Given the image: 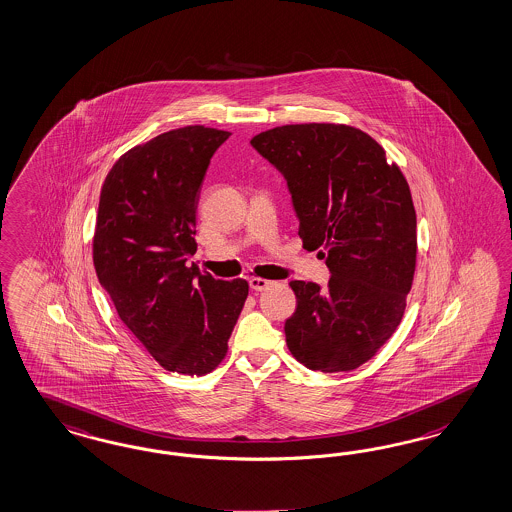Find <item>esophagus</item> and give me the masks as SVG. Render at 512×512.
Returning <instances> with one entry per match:
<instances>
[{
    "label": "esophagus",
    "mask_w": 512,
    "mask_h": 512,
    "mask_svg": "<svg viewBox=\"0 0 512 512\" xmlns=\"http://www.w3.org/2000/svg\"><path fill=\"white\" fill-rule=\"evenodd\" d=\"M270 285H274V282H268L265 278H251V280H249V287H251L253 291H265Z\"/></svg>",
    "instance_id": "esophagus-1"
}]
</instances>
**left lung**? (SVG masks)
<instances>
[{
  "label": "left lung",
  "instance_id": "obj_1",
  "mask_svg": "<svg viewBox=\"0 0 512 512\" xmlns=\"http://www.w3.org/2000/svg\"><path fill=\"white\" fill-rule=\"evenodd\" d=\"M253 149L282 174L299 234L331 280L289 283L297 310L285 321L293 357L310 371H353L405 316L416 268V212L401 170L369 134L346 124H287Z\"/></svg>",
  "mask_w": 512,
  "mask_h": 512
}]
</instances>
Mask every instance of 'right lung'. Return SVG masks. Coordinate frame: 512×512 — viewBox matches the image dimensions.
I'll use <instances>...</instances> for the list:
<instances>
[{"instance_id": "obj_1", "label": "right lung", "mask_w": 512, "mask_h": 512, "mask_svg": "<svg viewBox=\"0 0 512 512\" xmlns=\"http://www.w3.org/2000/svg\"><path fill=\"white\" fill-rule=\"evenodd\" d=\"M230 132L185 126L124 153L107 174L94 232V268L124 325L162 369L202 376L227 353L246 280L187 266L196 204L213 153Z\"/></svg>"}]
</instances>
